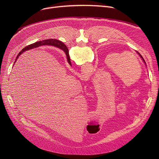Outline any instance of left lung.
Listing matches in <instances>:
<instances>
[{
    "label": "left lung",
    "instance_id": "8db88e82",
    "mask_svg": "<svg viewBox=\"0 0 159 159\" xmlns=\"http://www.w3.org/2000/svg\"><path fill=\"white\" fill-rule=\"evenodd\" d=\"M67 52V53H68V50H67V52ZM136 52H137V53H138V55H139V56H140V58H142V60H143V62H144V64H146V62H145V61H144V58H143V56H142V55H140V53H139V52H137V51H136Z\"/></svg>",
    "mask_w": 159,
    "mask_h": 159
}]
</instances>
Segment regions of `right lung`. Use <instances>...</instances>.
Here are the masks:
<instances>
[{
    "label": "right lung",
    "mask_w": 159,
    "mask_h": 159,
    "mask_svg": "<svg viewBox=\"0 0 159 159\" xmlns=\"http://www.w3.org/2000/svg\"><path fill=\"white\" fill-rule=\"evenodd\" d=\"M44 45H50V46H55V47H57L58 48H60L62 50H64V51H65L66 52H67V50L68 51V48H67V47L65 46L64 44H63L61 41L58 40H57V39H47V40H44L43 41H39V42H36V43H33V44H31L29 46H27L26 48H24L22 49V50H21V52L18 54L17 57H16V59H15V61L14 63H15L16 61L17 60V58L19 57V56L22 53H24V52L27 51V50H30V49H31L33 48H38L39 46H44ZM66 55H67V60H68V63L71 65V61H70V57L69 56V54L67 53L66 52Z\"/></svg>",
    "instance_id": "right-lung-1"
}]
</instances>
